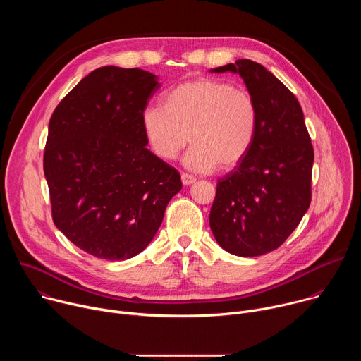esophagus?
<instances>
[{
    "label": "esophagus",
    "instance_id": "esophagus-1",
    "mask_svg": "<svg viewBox=\"0 0 361 361\" xmlns=\"http://www.w3.org/2000/svg\"><path fill=\"white\" fill-rule=\"evenodd\" d=\"M181 181H183L184 185H190V184L195 183V177L191 176V174H188V173H183V174H181Z\"/></svg>",
    "mask_w": 361,
    "mask_h": 361
}]
</instances>
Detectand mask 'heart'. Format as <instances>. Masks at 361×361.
Listing matches in <instances>:
<instances>
[{"label": "heart", "mask_w": 361, "mask_h": 361, "mask_svg": "<svg viewBox=\"0 0 361 361\" xmlns=\"http://www.w3.org/2000/svg\"><path fill=\"white\" fill-rule=\"evenodd\" d=\"M141 128L151 151L163 160L176 159L190 138L184 157L188 169H231L255 141L259 106L247 88L195 78L171 88L161 107L144 109Z\"/></svg>", "instance_id": "1"}]
</instances>
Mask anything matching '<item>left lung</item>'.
Wrapping results in <instances>:
<instances>
[{
  "mask_svg": "<svg viewBox=\"0 0 361 361\" xmlns=\"http://www.w3.org/2000/svg\"><path fill=\"white\" fill-rule=\"evenodd\" d=\"M238 73L259 106V131L247 156L217 181L210 227L240 257L279 248L312 202L314 149L295 95L267 68L237 60L214 68Z\"/></svg>",
  "mask_w": 361,
  "mask_h": 361,
  "instance_id": "left-lung-1",
  "label": "left lung"
}]
</instances>
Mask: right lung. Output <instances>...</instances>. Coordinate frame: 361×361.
I'll use <instances>...</instances> for the list:
<instances>
[{"instance_id": "add662e5", "label": "right lung", "mask_w": 361, "mask_h": 361, "mask_svg": "<svg viewBox=\"0 0 361 361\" xmlns=\"http://www.w3.org/2000/svg\"><path fill=\"white\" fill-rule=\"evenodd\" d=\"M157 78L140 68H97L51 116L44 149L51 216L97 259L141 252L183 187L180 173L145 147L141 113Z\"/></svg>"}]
</instances>
